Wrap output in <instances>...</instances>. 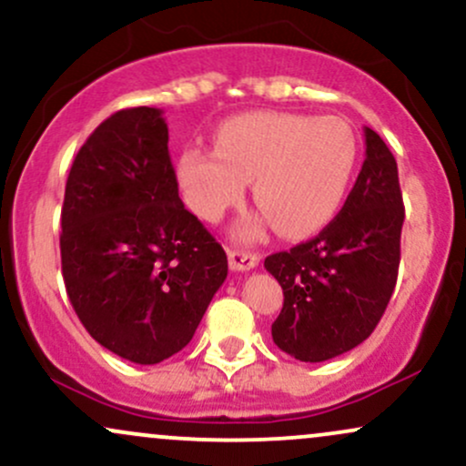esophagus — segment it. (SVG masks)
I'll list each match as a JSON object with an SVG mask.
<instances>
[{"mask_svg": "<svg viewBox=\"0 0 466 466\" xmlns=\"http://www.w3.org/2000/svg\"><path fill=\"white\" fill-rule=\"evenodd\" d=\"M259 264V255L250 253V250H228V266L235 272L253 270Z\"/></svg>", "mask_w": 466, "mask_h": 466, "instance_id": "esophagus-1", "label": "esophagus"}]
</instances>
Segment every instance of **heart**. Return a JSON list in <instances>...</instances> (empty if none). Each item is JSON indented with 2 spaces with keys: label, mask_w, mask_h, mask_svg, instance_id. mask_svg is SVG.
Wrapping results in <instances>:
<instances>
[{
  "label": "heart",
  "mask_w": 466,
  "mask_h": 466,
  "mask_svg": "<svg viewBox=\"0 0 466 466\" xmlns=\"http://www.w3.org/2000/svg\"><path fill=\"white\" fill-rule=\"evenodd\" d=\"M355 163L358 139L342 119L257 111L224 122L216 152L185 147L177 174L187 205L205 220H220L253 180V198L275 231L305 238L340 209Z\"/></svg>",
  "instance_id": "heart-1"
}]
</instances>
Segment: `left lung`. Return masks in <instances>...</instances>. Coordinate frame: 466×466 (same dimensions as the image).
<instances>
[{"label": "left lung", "instance_id": "8db88e82", "mask_svg": "<svg viewBox=\"0 0 466 466\" xmlns=\"http://www.w3.org/2000/svg\"><path fill=\"white\" fill-rule=\"evenodd\" d=\"M364 137L362 172L340 213L314 239L264 261L283 288L272 340L300 362H325L364 342L397 283L406 218L397 161L375 130Z\"/></svg>", "mask_w": 466, "mask_h": 466}]
</instances>
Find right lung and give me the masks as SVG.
<instances>
[{"label":"right lung","mask_w":466,"mask_h":466,"mask_svg":"<svg viewBox=\"0 0 466 466\" xmlns=\"http://www.w3.org/2000/svg\"><path fill=\"white\" fill-rule=\"evenodd\" d=\"M167 124L124 108L93 130L65 185L60 264L96 342L135 364L187 347L227 279V253L178 198Z\"/></svg>","instance_id":"right-lung-1"}]
</instances>
